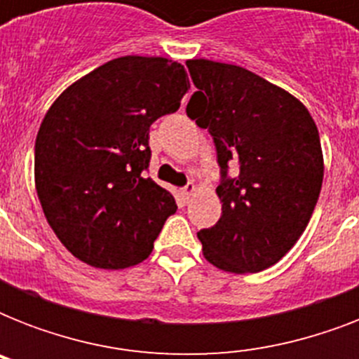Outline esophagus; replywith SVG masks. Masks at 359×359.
<instances>
[{
  "label": "esophagus",
  "instance_id": "1",
  "mask_svg": "<svg viewBox=\"0 0 359 359\" xmlns=\"http://www.w3.org/2000/svg\"><path fill=\"white\" fill-rule=\"evenodd\" d=\"M196 190H197V188H196V184H194V182H188V184L182 188V196H184L186 201H190V197L196 194Z\"/></svg>",
  "mask_w": 359,
  "mask_h": 359
}]
</instances>
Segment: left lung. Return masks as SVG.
<instances>
[{"mask_svg":"<svg viewBox=\"0 0 359 359\" xmlns=\"http://www.w3.org/2000/svg\"><path fill=\"white\" fill-rule=\"evenodd\" d=\"M186 67L197 87L186 114L212 135L222 173V216L197 233L203 255L225 272H261L296 244L318 201L317 124L298 98L255 72L208 59Z\"/></svg>","mask_w":359,"mask_h":359,"instance_id":"1","label":"left lung"}]
</instances>
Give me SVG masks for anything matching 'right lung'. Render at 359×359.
Masks as SVG:
<instances>
[{
    "mask_svg": "<svg viewBox=\"0 0 359 359\" xmlns=\"http://www.w3.org/2000/svg\"><path fill=\"white\" fill-rule=\"evenodd\" d=\"M190 89L165 57L111 59L67 87L35 141V188L61 244L95 268L119 270L151 255L175 197L145 171L149 128Z\"/></svg>",
    "mask_w": 359,
    "mask_h": 359,
    "instance_id": "right-lung-1",
    "label": "right lung"
}]
</instances>
